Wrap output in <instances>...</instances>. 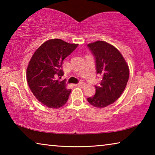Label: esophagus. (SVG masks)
Segmentation results:
<instances>
[{"instance_id":"34e87169","label":"esophagus","mask_w":155,"mask_h":155,"mask_svg":"<svg viewBox=\"0 0 155 155\" xmlns=\"http://www.w3.org/2000/svg\"><path fill=\"white\" fill-rule=\"evenodd\" d=\"M77 86H79V87H83V86L85 85V84H84V83H83V82H81L77 84Z\"/></svg>"}]
</instances>
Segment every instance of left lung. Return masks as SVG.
Listing matches in <instances>:
<instances>
[{"label":"left lung","mask_w":155,"mask_h":155,"mask_svg":"<svg viewBox=\"0 0 155 155\" xmlns=\"http://www.w3.org/2000/svg\"><path fill=\"white\" fill-rule=\"evenodd\" d=\"M87 46L96 59L97 74L103 77L98 85H95V95L87 101L94 107L103 108L122 95L129 78V68L120 52L111 44L96 41Z\"/></svg>","instance_id":"8db88e82"}]
</instances>
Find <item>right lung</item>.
Listing matches in <instances>:
<instances>
[{
    "mask_svg": "<svg viewBox=\"0 0 155 155\" xmlns=\"http://www.w3.org/2000/svg\"><path fill=\"white\" fill-rule=\"evenodd\" d=\"M78 45L60 39L49 40L36 50L28 63L27 80L30 90L38 101L49 108H60L67 103L71 90L58 78L64 74V59Z\"/></svg>",
    "mask_w": 155,
    "mask_h": 155,
    "instance_id": "add662e5",
    "label": "right lung"
}]
</instances>
